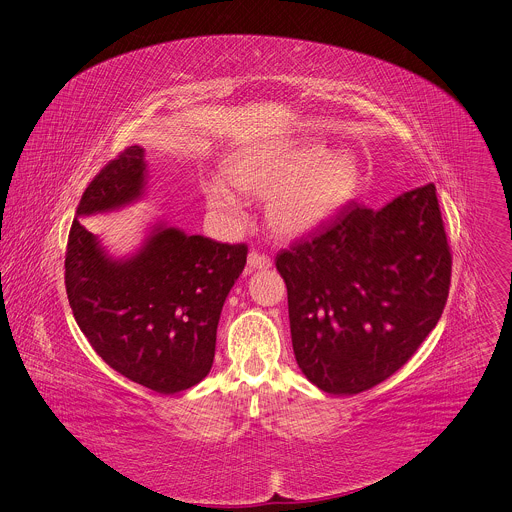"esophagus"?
I'll return each instance as SVG.
<instances>
[{
  "label": "esophagus",
  "instance_id": "1",
  "mask_svg": "<svg viewBox=\"0 0 512 512\" xmlns=\"http://www.w3.org/2000/svg\"><path fill=\"white\" fill-rule=\"evenodd\" d=\"M271 267V259L261 255V253H249L247 257V269L249 271H263V269H269Z\"/></svg>",
  "mask_w": 512,
  "mask_h": 512
}]
</instances>
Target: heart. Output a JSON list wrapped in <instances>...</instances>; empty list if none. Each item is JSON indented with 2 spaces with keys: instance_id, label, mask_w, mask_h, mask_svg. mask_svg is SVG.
<instances>
[{
  "instance_id": "b5f03b06",
  "label": "heart",
  "mask_w": 512,
  "mask_h": 512,
  "mask_svg": "<svg viewBox=\"0 0 512 512\" xmlns=\"http://www.w3.org/2000/svg\"><path fill=\"white\" fill-rule=\"evenodd\" d=\"M225 175L235 189L267 197L265 217L281 239H301L325 227L355 201L365 179L351 149L333 151L321 141L243 149L225 163ZM203 195L219 217L239 221L241 203L225 181L207 179Z\"/></svg>"
}]
</instances>
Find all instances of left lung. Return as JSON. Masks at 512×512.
Masks as SVG:
<instances>
[{
    "instance_id": "1",
    "label": "left lung",
    "mask_w": 512,
    "mask_h": 512,
    "mask_svg": "<svg viewBox=\"0 0 512 512\" xmlns=\"http://www.w3.org/2000/svg\"><path fill=\"white\" fill-rule=\"evenodd\" d=\"M435 191L427 183L381 209L351 203L277 255L295 359L321 391L383 383L439 323L453 261Z\"/></svg>"
}]
</instances>
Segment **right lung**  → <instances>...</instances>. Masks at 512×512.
Masks as SVG:
<instances>
[{
    "instance_id": "right-lung-1",
    "label": "right lung",
    "mask_w": 512,
    "mask_h": 512,
    "mask_svg": "<svg viewBox=\"0 0 512 512\" xmlns=\"http://www.w3.org/2000/svg\"><path fill=\"white\" fill-rule=\"evenodd\" d=\"M147 185L139 145L95 175L69 231L65 289L79 329L111 369L175 395L211 371L221 309L247 263V247L155 219L135 251L113 255L79 219L125 209L147 195Z\"/></svg>"
}]
</instances>
